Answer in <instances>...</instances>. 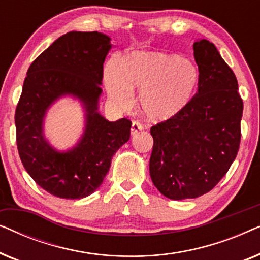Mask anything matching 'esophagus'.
<instances>
[{"label":"esophagus","mask_w":260,"mask_h":260,"mask_svg":"<svg viewBox=\"0 0 260 260\" xmlns=\"http://www.w3.org/2000/svg\"><path fill=\"white\" fill-rule=\"evenodd\" d=\"M143 129H144L143 125H142L140 122H136V120H135V122H133V125H131V135L135 136V135H137Z\"/></svg>","instance_id":"obj_1"}]
</instances>
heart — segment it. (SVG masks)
Returning <instances> with one entry per match:
<instances>
[{
  "instance_id": "1",
  "label": "heart",
  "mask_w": 260,
  "mask_h": 260,
  "mask_svg": "<svg viewBox=\"0 0 260 260\" xmlns=\"http://www.w3.org/2000/svg\"><path fill=\"white\" fill-rule=\"evenodd\" d=\"M200 72L189 59L155 51H136L109 63L104 84L110 101L125 109L138 88L141 111L152 122H165L183 111L197 93Z\"/></svg>"
}]
</instances>
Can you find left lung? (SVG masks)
Wrapping results in <instances>:
<instances>
[{"label": "left lung", "mask_w": 260, "mask_h": 260, "mask_svg": "<svg viewBox=\"0 0 260 260\" xmlns=\"http://www.w3.org/2000/svg\"><path fill=\"white\" fill-rule=\"evenodd\" d=\"M193 49L200 72L198 93L182 112L150 129V177L172 200L213 189L236 159L241 136L243 101L233 71L208 40L199 39Z\"/></svg>", "instance_id": "obj_1"}]
</instances>
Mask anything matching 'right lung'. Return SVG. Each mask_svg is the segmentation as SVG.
<instances>
[{
    "label": "right lung",
    "instance_id": "1",
    "mask_svg": "<svg viewBox=\"0 0 260 260\" xmlns=\"http://www.w3.org/2000/svg\"><path fill=\"white\" fill-rule=\"evenodd\" d=\"M112 47L106 34L73 30L28 69L15 112L17 150L31 179L56 198L83 199L97 190L113 155L130 138V120L110 122L98 111L103 63ZM66 96L81 103L84 130L73 147L59 151L44 136V120Z\"/></svg>",
    "mask_w": 260,
    "mask_h": 260
}]
</instances>
